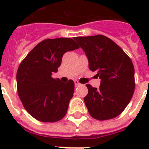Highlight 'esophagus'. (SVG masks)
Here are the masks:
<instances>
[{"label":"esophagus","instance_id":"obj_1","mask_svg":"<svg viewBox=\"0 0 149 149\" xmlns=\"http://www.w3.org/2000/svg\"><path fill=\"white\" fill-rule=\"evenodd\" d=\"M74 84H75V86H80V84H79V82L77 81V80H75V81H74Z\"/></svg>","mask_w":149,"mask_h":149}]
</instances>
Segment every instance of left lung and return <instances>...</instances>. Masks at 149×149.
Returning a JSON list of instances; mask_svg holds the SVG:
<instances>
[{
    "instance_id": "8db88e82",
    "label": "left lung",
    "mask_w": 149,
    "mask_h": 149,
    "mask_svg": "<svg viewBox=\"0 0 149 149\" xmlns=\"http://www.w3.org/2000/svg\"><path fill=\"white\" fill-rule=\"evenodd\" d=\"M86 53L89 68L100 80L99 89L86 84L84 97L89 113L97 120L116 118L132 100L135 87L132 61L120 46L106 36L97 35L74 38Z\"/></svg>"
}]
</instances>
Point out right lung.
<instances>
[{"label":"right lung","instance_id":"right-lung-1","mask_svg":"<svg viewBox=\"0 0 149 149\" xmlns=\"http://www.w3.org/2000/svg\"><path fill=\"white\" fill-rule=\"evenodd\" d=\"M79 46L70 38H47L39 42L20 63L17 90L27 112L42 122H56L65 117L73 96L74 82L52 77L63 55Z\"/></svg>","mask_w":149,"mask_h":149}]
</instances>
